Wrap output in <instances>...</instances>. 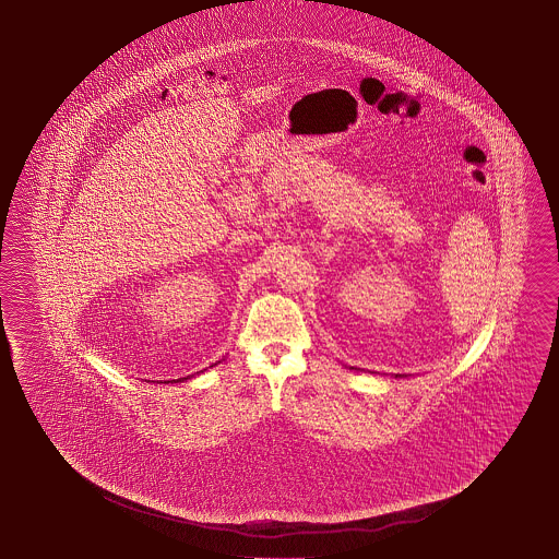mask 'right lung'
I'll return each mask as SVG.
<instances>
[{
	"mask_svg": "<svg viewBox=\"0 0 559 559\" xmlns=\"http://www.w3.org/2000/svg\"><path fill=\"white\" fill-rule=\"evenodd\" d=\"M189 378H191V376H187V378H179V380H177V382H181V380H189ZM173 382H175V380H173Z\"/></svg>",
	"mask_w": 559,
	"mask_h": 559,
	"instance_id": "1",
	"label": "right lung"
}]
</instances>
